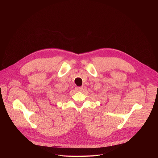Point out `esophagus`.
<instances>
[{"instance_id":"1","label":"esophagus","mask_w":158,"mask_h":158,"mask_svg":"<svg viewBox=\"0 0 158 158\" xmlns=\"http://www.w3.org/2000/svg\"><path fill=\"white\" fill-rule=\"evenodd\" d=\"M76 90L77 91H81L82 90V87H76Z\"/></svg>"}]
</instances>
